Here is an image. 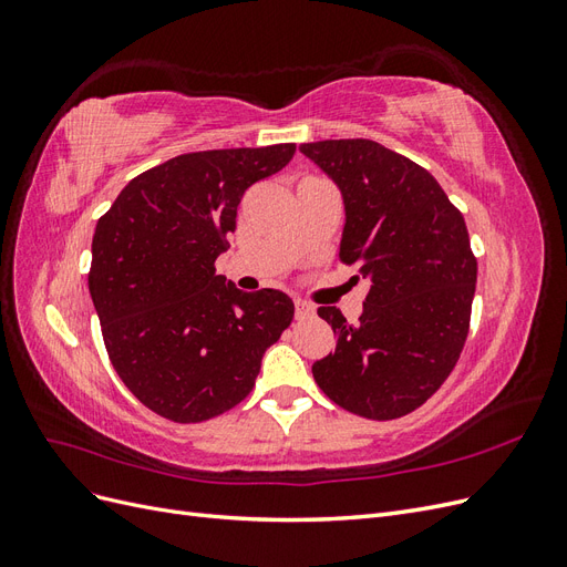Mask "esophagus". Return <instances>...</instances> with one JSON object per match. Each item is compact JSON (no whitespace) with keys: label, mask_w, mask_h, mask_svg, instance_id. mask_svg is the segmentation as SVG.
Returning a JSON list of instances; mask_svg holds the SVG:
<instances>
[{"label":"esophagus","mask_w":567,"mask_h":567,"mask_svg":"<svg viewBox=\"0 0 567 567\" xmlns=\"http://www.w3.org/2000/svg\"><path fill=\"white\" fill-rule=\"evenodd\" d=\"M312 315H315V307L310 302L296 300V317L298 319H307V317H312Z\"/></svg>","instance_id":"obj_1"}]
</instances>
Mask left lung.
Instances as JSON below:
<instances>
[{"mask_svg":"<svg viewBox=\"0 0 567 567\" xmlns=\"http://www.w3.org/2000/svg\"><path fill=\"white\" fill-rule=\"evenodd\" d=\"M300 153L340 188V260L371 284L357 323L317 310L338 340L315 381L352 414L400 419L447 381L466 342L477 281L466 221L427 169L379 142L326 140Z\"/></svg>","mask_w":567,"mask_h":567,"instance_id":"8db88e82","label":"left lung"}]
</instances>
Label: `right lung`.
Returning <instances> with one entry per match:
<instances>
[{
  "label": "right lung",
  "instance_id": "obj_1",
  "mask_svg": "<svg viewBox=\"0 0 567 567\" xmlns=\"http://www.w3.org/2000/svg\"><path fill=\"white\" fill-rule=\"evenodd\" d=\"M293 153H184L134 177L96 221L90 293L111 364L163 419L208 421L246 400L265 350L293 321L281 290L244 293L215 271L246 188Z\"/></svg>",
  "mask_w": 567,
  "mask_h": 567
}]
</instances>
